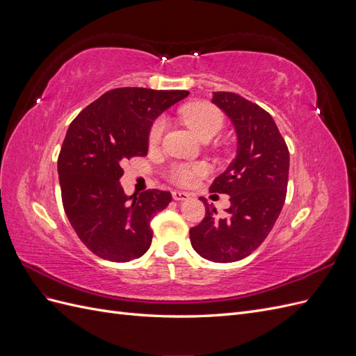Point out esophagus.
Masks as SVG:
<instances>
[{"instance_id": "esophagus-1", "label": "esophagus", "mask_w": 356, "mask_h": 356, "mask_svg": "<svg viewBox=\"0 0 356 356\" xmlns=\"http://www.w3.org/2000/svg\"><path fill=\"white\" fill-rule=\"evenodd\" d=\"M190 196L191 195L187 191H178V190L172 191V197H174V200H177V202H184V200L190 199Z\"/></svg>"}]
</instances>
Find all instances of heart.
I'll list each match as a JSON object with an SVG mask.
<instances>
[{"label": "heart", "mask_w": 356, "mask_h": 356, "mask_svg": "<svg viewBox=\"0 0 356 356\" xmlns=\"http://www.w3.org/2000/svg\"><path fill=\"white\" fill-rule=\"evenodd\" d=\"M181 118L199 139H207L217 135L222 127V114L211 104L197 102L186 105L181 110ZM166 120L159 117L149 127L148 141L157 144L165 132ZM207 166L202 163H175L168 170L169 178L179 186H191L199 177L207 174Z\"/></svg>", "instance_id": "heart-1"}]
</instances>
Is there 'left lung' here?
Listing matches in <instances>:
<instances>
[{"label": "left lung", "instance_id": "1", "mask_svg": "<svg viewBox=\"0 0 356 356\" xmlns=\"http://www.w3.org/2000/svg\"><path fill=\"white\" fill-rule=\"evenodd\" d=\"M212 104L227 115L238 136L236 157L215 178L211 193L230 196L224 217L204 203L203 221L190 229L195 251L213 263H233L254 252L282 211L289 152L272 115L232 92H213Z\"/></svg>", "mask_w": 356, "mask_h": 356}]
</instances>
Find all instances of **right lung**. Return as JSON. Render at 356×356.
<instances>
[{
    "label": "right lung",
    "instance_id": "add662e5",
    "mask_svg": "<svg viewBox=\"0 0 356 356\" xmlns=\"http://www.w3.org/2000/svg\"><path fill=\"white\" fill-rule=\"evenodd\" d=\"M187 90L120 88L74 118L58 159L62 203L80 241L104 260L126 263L152 245L149 221L172 200L169 191L126 196L122 163L148 153L156 118L188 96Z\"/></svg>",
    "mask_w": 356,
    "mask_h": 356
}]
</instances>
